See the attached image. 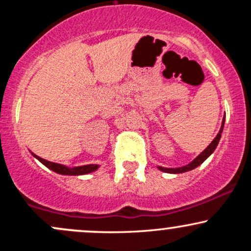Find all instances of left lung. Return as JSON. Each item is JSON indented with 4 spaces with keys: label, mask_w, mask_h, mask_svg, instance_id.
Returning <instances> with one entry per match:
<instances>
[{
    "label": "left lung",
    "mask_w": 251,
    "mask_h": 251,
    "mask_svg": "<svg viewBox=\"0 0 251 251\" xmlns=\"http://www.w3.org/2000/svg\"><path fill=\"white\" fill-rule=\"evenodd\" d=\"M223 127H224V118H223V123H222L220 132H218V134L216 135L215 139L212 140L211 144H210L208 148L204 150V151L201 152V153L198 155L196 159L192 160V162L188 164V165L181 166V168H177V169H168V168H162V166H159V170H162V171H164V172H168V174H183V172L190 171V170H194V169L197 168V166H200L201 164L203 163L204 160H205L206 158H208L209 155L215 151V149L217 148L218 142H220V139H221L222 132H223Z\"/></svg>",
    "instance_id": "1"
}]
</instances>
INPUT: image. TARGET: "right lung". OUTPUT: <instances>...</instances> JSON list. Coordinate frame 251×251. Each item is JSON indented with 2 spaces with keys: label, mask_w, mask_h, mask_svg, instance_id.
Returning a JSON list of instances; mask_svg holds the SVG:
<instances>
[{
  "label": "right lung",
  "mask_w": 251,
  "mask_h": 251,
  "mask_svg": "<svg viewBox=\"0 0 251 251\" xmlns=\"http://www.w3.org/2000/svg\"><path fill=\"white\" fill-rule=\"evenodd\" d=\"M34 155V157L36 158V159H39L40 162H41L43 165L47 166L48 169L53 170L54 172H56V174H60V175H68V176H79V175H86V174H89V172H93L96 171V170L99 168L98 165H94V164H89V165H83V166H76V168H67V166L65 165H61V164H56V163H51V162H48V160L46 159H42V158H40L39 155L31 153Z\"/></svg>",
  "instance_id": "1"
}]
</instances>
